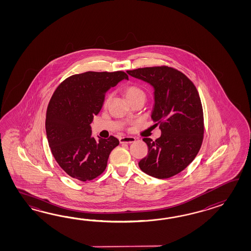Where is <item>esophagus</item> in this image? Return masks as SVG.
I'll return each instance as SVG.
<instances>
[{
  "label": "esophagus",
  "instance_id": "1",
  "mask_svg": "<svg viewBox=\"0 0 251 251\" xmlns=\"http://www.w3.org/2000/svg\"><path fill=\"white\" fill-rule=\"evenodd\" d=\"M120 144H132L135 142V138L133 136H124L119 138Z\"/></svg>",
  "mask_w": 251,
  "mask_h": 251
}]
</instances>
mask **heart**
Wrapping results in <instances>:
<instances>
[{"instance_id": "obj_1", "label": "heart", "mask_w": 251, "mask_h": 251, "mask_svg": "<svg viewBox=\"0 0 251 251\" xmlns=\"http://www.w3.org/2000/svg\"><path fill=\"white\" fill-rule=\"evenodd\" d=\"M125 93H126V96L128 100H133V98L139 96L141 94H144V91H142L137 86L131 85L128 86L127 88L126 89ZM109 100H110V97L108 96L107 98V100H105V105L106 106L108 104Z\"/></svg>"}]
</instances>
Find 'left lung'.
Returning <instances> with one entry per match:
<instances>
[{"instance_id":"obj_1","label":"left lung","mask_w":251,"mask_h":251,"mask_svg":"<svg viewBox=\"0 0 251 251\" xmlns=\"http://www.w3.org/2000/svg\"><path fill=\"white\" fill-rule=\"evenodd\" d=\"M126 73L153 87L151 119L161 131L155 141L143 139L148 145V155L139 161V167L160 179L175 176L192 162L203 143V107L198 90L186 75L169 66Z\"/></svg>"}]
</instances>
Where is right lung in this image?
<instances>
[{
	"instance_id": "1",
	"label": "right lung",
	"mask_w": 251,
	"mask_h": 251,
	"mask_svg": "<svg viewBox=\"0 0 251 251\" xmlns=\"http://www.w3.org/2000/svg\"><path fill=\"white\" fill-rule=\"evenodd\" d=\"M122 80H128L122 71L72 75L57 87L49 101L48 144L59 166L75 179L85 182L100 176L111 151L119 144L112 135L92 137L91 124L101 109L106 92Z\"/></svg>"
}]
</instances>
